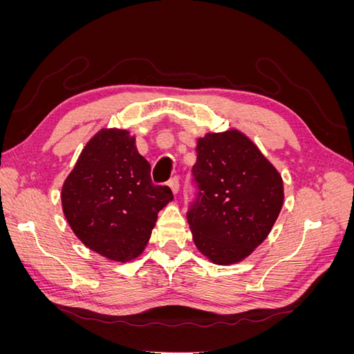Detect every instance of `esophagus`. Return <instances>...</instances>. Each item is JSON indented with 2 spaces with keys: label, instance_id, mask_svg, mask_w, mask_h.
Here are the masks:
<instances>
[{
  "label": "esophagus",
  "instance_id": "1",
  "mask_svg": "<svg viewBox=\"0 0 354 354\" xmlns=\"http://www.w3.org/2000/svg\"><path fill=\"white\" fill-rule=\"evenodd\" d=\"M168 186H169L171 190H173L174 195L178 194V190H180V180H178V177H173V178H171V180L168 181Z\"/></svg>",
  "mask_w": 354,
  "mask_h": 354
}]
</instances>
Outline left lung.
<instances>
[{
	"instance_id": "left-lung-1",
	"label": "left lung",
	"mask_w": 354,
	"mask_h": 354,
	"mask_svg": "<svg viewBox=\"0 0 354 354\" xmlns=\"http://www.w3.org/2000/svg\"><path fill=\"white\" fill-rule=\"evenodd\" d=\"M187 221L198 250L217 264L238 263L270 233L283 203L279 173L236 130L198 140Z\"/></svg>"
}]
</instances>
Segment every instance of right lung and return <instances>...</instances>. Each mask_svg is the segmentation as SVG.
Wrapping results in <instances>:
<instances>
[{"mask_svg": "<svg viewBox=\"0 0 354 354\" xmlns=\"http://www.w3.org/2000/svg\"><path fill=\"white\" fill-rule=\"evenodd\" d=\"M173 199L156 186L151 164L125 130H102L84 147L62 189V205L75 234L115 261L140 255L158 212Z\"/></svg>", "mask_w": 354, "mask_h": 354, "instance_id": "add662e5", "label": "right lung"}]
</instances>
